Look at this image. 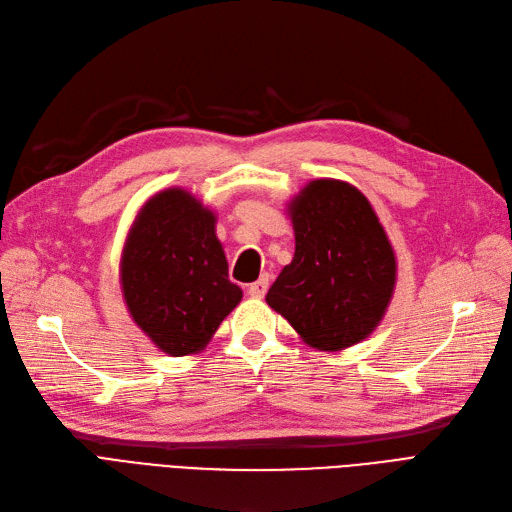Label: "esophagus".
<instances>
[{
  "label": "esophagus",
  "instance_id": "esophagus-1",
  "mask_svg": "<svg viewBox=\"0 0 512 512\" xmlns=\"http://www.w3.org/2000/svg\"><path fill=\"white\" fill-rule=\"evenodd\" d=\"M268 287H270V280L268 276H261L259 280H255L253 285H249V295L255 297V299H261L263 295L268 293Z\"/></svg>",
  "mask_w": 512,
  "mask_h": 512
}]
</instances>
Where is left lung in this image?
Returning <instances> with one entry per match:
<instances>
[{"instance_id":"obj_1","label":"left lung","mask_w":512,"mask_h":512,"mask_svg":"<svg viewBox=\"0 0 512 512\" xmlns=\"http://www.w3.org/2000/svg\"><path fill=\"white\" fill-rule=\"evenodd\" d=\"M295 255L266 301L304 342L342 350L380 323L396 282L382 223L356 187L318 179L291 202Z\"/></svg>"}]
</instances>
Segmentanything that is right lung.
<instances>
[{
  "instance_id": "obj_1",
  "label": "right lung",
  "mask_w": 512,
  "mask_h": 512,
  "mask_svg": "<svg viewBox=\"0 0 512 512\" xmlns=\"http://www.w3.org/2000/svg\"><path fill=\"white\" fill-rule=\"evenodd\" d=\"M120 272L130 316L170 356L202 350L242 299L227 278L215 215L177 187L141 208Z\"/></svg>"
}]
</instances>
